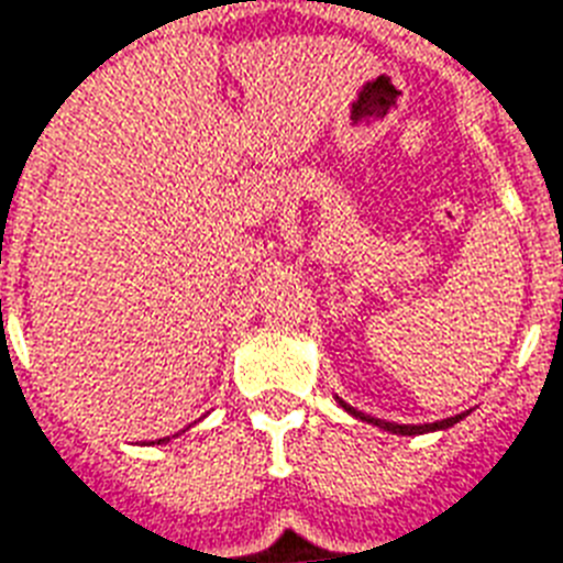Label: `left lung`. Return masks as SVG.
Segmentation results:
<instances>
[{
    "label": "left lung",
    "mask_w": 563,
    "mask_h": 563,
    "mask_svg": "<svg viewBox=\"0 0 563 563\" xmlns=\"http://www.w3.org/2000/svg\"><path fill=\"white\" fill-rule=\"evenodd\" d=\"M334 400H338V404L343 406V409H346L349 415H352V418L363 420V423H372V427L384 429V432H391V434H427V432H441V429L455 427L457 420H464L466 415H470V412H461V415H455V418L434 420V423H391V420H380V418H372V415L357 412V409H354V406H349L346 400H340V398H334Z\"/></svg>",
    "instance_id": "1"
}]
</instances>
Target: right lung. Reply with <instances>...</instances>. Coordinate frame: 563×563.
Masks as SVG:
<instances>
[{
  "label": "right lung",
  "mask_w": 563,
  "mask_h": 563,
  "mask_svg": "<svg viewBox=\"0 0 563 563\" xmlns=\"http://www.w3.org/2000/svg\"><path fill=\"white\" fill-rule=\"evenodd\" d=\"M168 441H172V438H159V441H157V443H168Z\"/></svg>",
  "instance_id": "add662e5"
}]
</instances>
